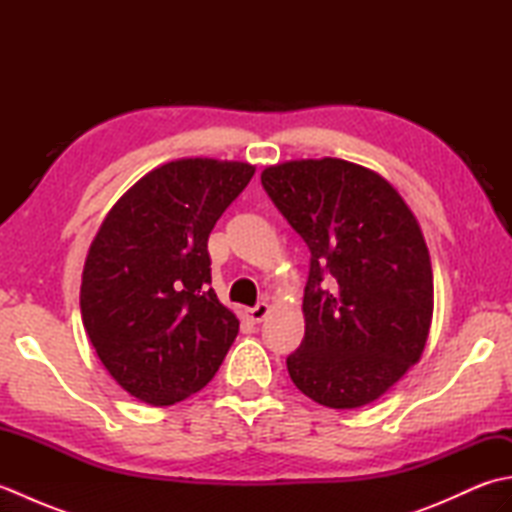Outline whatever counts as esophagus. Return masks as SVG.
Segmentation results:
<instances>
[{
    "instance_id": "1",
    "label": "esophagus",
    "mask_w": 512,
    "mask_h": 512,
    "mask_svg": "<svg viewBox=\"0 0 512 512\" xmlns=\"http://www.w3.org/2000/svg\"><path fill=\"white\" fill-rule=\"evenodd\" d=\"M270 312V306L266 301H259L255 308H248L246 310V317L250 319V321H255V323H259V321H264L266 319V314Z\"/></svg>"
}]
</instances>
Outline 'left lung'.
<instances>
[{"mask_svg":"<svg viewBox=\"0 0 512 512\" xmlns=\"http://www.w3.org/2000/svg\"><path fill=\"white\" fill-rule=\"evenodd\" d=\"M262 184L310 248L292 383L323 407L369 405L427 345L433 273L416 215L383 176L339 158L281 162Z\"/></svg>","mask_w":512,"mask_h":512,"instance_id":"left-lung-1","label":"left lung"}]
</instances>
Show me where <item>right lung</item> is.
Here are the masks:
<instances>
[{"label": "right lung", "mask_w": 512, "mask_h": 512, "mask_svg": "<svg viewBox=\"0 0 512 512\" xmlns=\"http://www.w3.org/2000/svg\"><path fill=\"white\" fill-rule=\"evenodd\" d=\"M255 167L182 158L140 178L88 250L85 332L107 372L134 398L176 405L220 369L239 332L211 284L206 242Z\"/></svg>", "instance_id": "right-lung-1"}]
</instances>
